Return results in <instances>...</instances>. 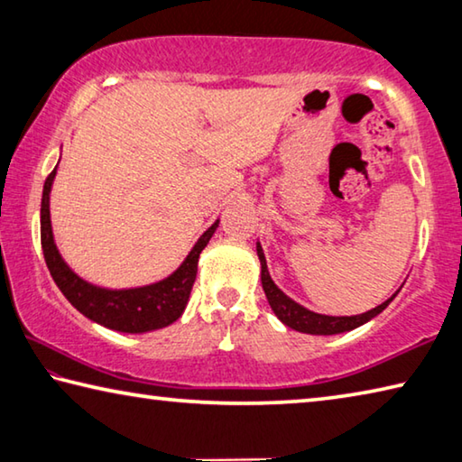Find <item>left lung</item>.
<instances>
[{"mask_svg": "<svg viewBox=\"0 0 462 462\" xmlns=\"http://www.w3.org/2000/svg\"><path fill=\"white\" fill-rule=\"evenodd\" d=\"M256 254H259V261H261V283H263V289H264V295H267V300H269L271 310L275 311V316L285 326L293 328V330L303 332V334L332 336V334L355 330V328L366 324L374 316H379L381 311L385 310L391 301H393V297L400 293V291L393 293L387 301H383L381 306L373 308L369 311H365V314H358V316H324V314H316V311H311L308 308L300 306V303L293 301L291 297H287L275 285V281H273L271 275H269L267 259H264L263 246L259 245V242H256Z\"/></svg>", "mask_w": 462, "mask_h": 462, "instance_id": "8db88e82", "label": "left lung"}]
</instances>
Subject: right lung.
<instances>
[{
    "instance_id": "obj_1",
    "label": "right lung",
    "mask_w": 462,
    "mask_h": 462,
    "mask_svg": "<svg viewBox=\"0 0 462 462\" xmlns=\"http://www.w3.org/2000/svg\"><path fill=\"white\" fill-rule=\"evenodd\" d=\"M54 175H57V169L46 177L42 189L41 242L46 267H49L54 283H57L62 295L71 301V306L79 310L85 318L93 319V322L106 326L109 330L126 334L159 330V328H165L181 318L187 301H189L195 275H198L199 254L208 246L209 238L214 236L220 220H216L201 234L199 240L191 248V253L179 264V269L162 281L132 289L97 287L77 275L62 261L59 248L54 245L51 224V189Z\"/></svg>"
}]
</instances>
